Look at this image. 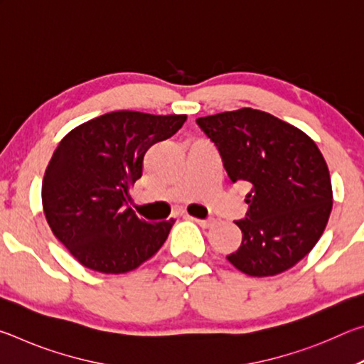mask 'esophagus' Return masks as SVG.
Wrapping results in <instances>:
<instances>
[{
  "label": "esophagus",
  "instance_id": "esophagus-1",
  "mask_svg": "<svg viewBox=\"0 0 364 364\" xmlns=\"http://www.w3.org/2000/svg\"><path fill=\"white\" fill-rule=\"evenodd\" d=\"M191 220L193 221H196L197 225H199L200 228H212L215 223H217V221H215L213 218H207V220H199V218H193L191 217Z\"/></svg>",
  "mask_w": 364,
  "mask_h": 364
}]
</instances>
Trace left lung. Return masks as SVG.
<instances>
[{"instance_id": "8db88e82", "label": "left lung", "mask_w": 364, "mask_h": 364, "mask_svg": "<svg viewBox=\"0 0 364 364\" xmlns=\"http://www.w3.org/2000/svg\"><path fill=\"white\" fill-rule=\"evenodd\" d=\"M232 183L252 189L242 244L226 258L239 271L263 278L292 268L321 237L332 210L329 168L308 134L278 117L244 107L197 119Z\"/></svg>"}]
</instances>
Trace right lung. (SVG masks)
<instances>
[{"instance_id":"obj_1","label":"right lung","mask_w":364,"mask_h":364,"mask_svg":"<svg viewBox=\"0 0 364 364\" xmlns=\"http://www.w3.org/2000/svg\"><path fill=\"white\" fill-rule=\"evenodd\" d=\"M184 122L186 115L117 110L60 141L43 178V210L54 236L83 267L128 273L162 247L175 220L147 223L128 200L143 175L146 151L173 136Z\"/></svg>"}]
</instances>
